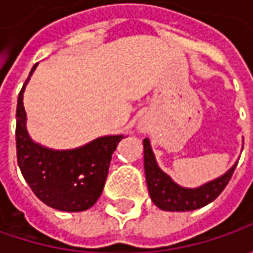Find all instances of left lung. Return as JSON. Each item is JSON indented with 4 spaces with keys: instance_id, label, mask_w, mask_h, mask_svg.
<instances>
[{
    "instance_id": "obj_1",
    "label": "left lung",
    "mask_w": 253,
    "mask_h": 253,
    "mask_svg": "<svg viewBox=\"0 0 253 253\" xmlns=\"http://www.w3.org/2000/svg\"><path fill=\"white\" fill-rule=\"evenodd\" d=\"M143 166L146 184L153 204L163 211H193L210 204L225 189L237 168L234 163L224 174L199 187H183L159 168L149 138L143 139Z\"/></svg>"
}]
</instances>
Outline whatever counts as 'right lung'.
I'll return each mask as SVG.
<instances>
[{
  "mask_svg": "<svg viewBox=\"0 0 253 253\" xmlns=\"http://www.w3.org/2000/svg\"><path fill=\"white\" fill-rule=\"evenodd\" d=\"M16 105V158L35 196L59 211L79 212L92 207L101 196L112 153L124 135H105L74 149H52L35 142L26 128L25 87Z\"/></svg>",
  "mask_w": 253,
  "mask_h": 253,
  "instance_id": "right-lung-1",
  "label": "right lung"
}]
</instances>
